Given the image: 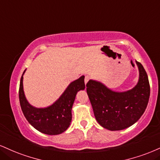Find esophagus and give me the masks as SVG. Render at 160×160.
<instances>
[{"label":"esophagus","instance_id":"esophagus-1","mask_svg":"<svg viewBox=\"0 0 160 160\" xmlns=\"http://www.w3.org/2000/svg\"><path fill=\"white\" fill-rule=\"evenodd\" d=\"M90 80V77L89 76H86L85 78V80H84V82H85V84L87 83V82H88V80Z\"/></svg>","mask_w":160,"mask_h":160}]
</instances>
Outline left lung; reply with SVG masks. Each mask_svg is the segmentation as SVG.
<instances>
[{"mask_svg":"<svg viewBox=\"0 0 160 160\" xmlns=\"http://www.w3.org/2000/svg\"><path fill=\"white\" fill-rule=\"evenodd\" d=\"M138 80L131 89L116 92L103 82L89 80L86 91L98 124L112 131L132 126L145 112L150 97L148 74L142 65L136 61Z\"/></svg>","mask_w":160,"mask_h":160,"instance_id":"obj_1","label":"left lung"}]
</instances>
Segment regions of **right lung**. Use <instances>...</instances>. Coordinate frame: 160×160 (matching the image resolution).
Instances as JSON below:
<instances>
[{
    "label": "right lung",
    "mask_w": 160,
    "mask_h": 160,
    "mask_svg": "<svg viewBox=\"0 0 160 160\" xmlns=\"http://www.w3.org/2000/svg\"><path fill=\"white\" fill-rule=\"evenodd\" d=\"M23 73L19 86V101L22 110L28 122L38 131L47 135H59L65 132L72 122V109L77 93L85 89V76L82 75L78 80L67 86L60 97L51 105L38 108L29 103L24 95L23 86Z\"/></svg>",
    "instance_id": "add662e5"
}]
</instances>
